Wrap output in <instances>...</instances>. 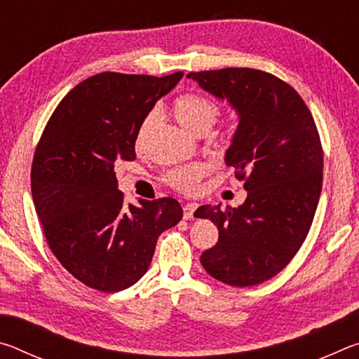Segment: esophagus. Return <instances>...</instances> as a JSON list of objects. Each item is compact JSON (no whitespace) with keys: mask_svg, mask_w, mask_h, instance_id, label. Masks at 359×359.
Instances as JSON below:
<instances>
[{"mask_svg":"<svg viewBox=\"0 0 359 359\" xmlns=\"http://www.w3.org/2000/svg\"><path fill=\"white\" fill-rule=\"evenodd\" d=\"M198 209V204L196 203H188L184 205V218L185 220H190L194 215V210Z\"/></svg>","mask_w":359,"mask_h":359,"instance_id":"34e87169","label":"esophagus"}]
</instances>
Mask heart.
I'll use <instances>...</instances> for the list:
<instances>
[{
	"label": "heart",
	"mask_w": 359,
	"mask_h": 359,
	"mask_svg": "<svg viewBox=\"0 0 359 359\" xmlns=\"http://www.w3.org/2000/svg\"><path fill=\"white\" fill-rule=\"evenodd\" d=\"M174 115L179 120L182 126L196 135H203L208 133L212 125L215 123L220 117L222 109L214 101H210L204 96L194 95V93H185L180 95L179 98L174 100ZM158 112L150 111L145 115L144 120L139 126L137 137H136V147L139 149L144 144L145 137H147L151 126L156 123ZM209 174V166L205 163H188V165H179L174 168H169L168 171L163 174V180L166 184L185 194H194L201 190L203 179Z\"/></svg>",
	"instance_id": "1"
}]
</instances>
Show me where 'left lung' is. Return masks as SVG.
<instances>
[{"mask_svg":"<svg viewBox=\"0 0 359 359\" xmlns=\"http://www.w3.org/2000/svg\"><path fill=\"white\" fill-rule=\"evenodd\" d=\"M187 77L238 111L224 161L247 190L239 208L208 204L194 212L218 228L217 244L203 252L201 264L231 287H253L293 259L312 226L323 184L317 125L299 93L271 72L224 68Z\"/></svg>","mask_w":359,"mask_h":359,"instance_id":"8db88e82","label":"left lung"}]
</instances>
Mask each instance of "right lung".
Wrapping results in <instances>:
<instances>
[{
    "mask_svg": "<svg viewBox=\"0 0 359 359\" xmlns=\"http://www.w3.org/2000/svg\"><path fill=\"white\" fill-rule=\"evenodd\" d=\"M184 72L155 77L101 72L60 101L36 145L32 194L52 253L79 282L102 293L135 285L163 231L180 222L174 198L126 204L117 161L136 160L141 121Z\"/></svg>",
    "mask_w": 359,
    "mask_h": 359,
    "instance_id": "1",
    "label": "right lung"
}]
</instances>
